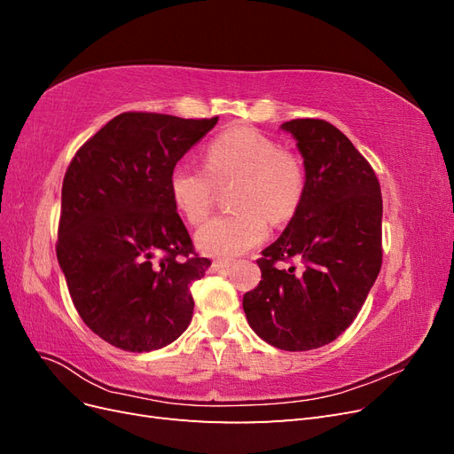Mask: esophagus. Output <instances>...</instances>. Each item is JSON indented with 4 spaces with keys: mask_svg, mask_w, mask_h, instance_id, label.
<instances>
[{
    "mask_svg": "<svg viewBox=\"0 0 454 454\" xmlns=\"http://www.w3.org/2000/svg\"><path fill=\"white\" fill-rule=\"evenodd\" d=\"M229 265H231L229 261H223V259H215V261H212V265H210V272L223 270V269H227Z\"/></svg>",
    "mask_w": 454,
    "mask_h": 454,
    "instance_id": "esophagus-1",
    "label": "esophagus"
}]
</instances>
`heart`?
<instances>
[{"label":"heart","mask_w":454,"mask_h":454,"mask_svg":"<svg viewBox=\"0 0 454 454\" xmlns=\"http://www.w3.org/2000/svg\"><path fill=\"white\" fill-rule=\"evenodd\" d=\"M206 168L177 162L168 177L170 197L189 223H200L215 200V185L237 182L231 202L237 212L212 217L195 235L199 250L235 257L265 239L269 222L287 223L307 193V168L292 151L259 130H225L206 145Z\"/></svg>","instance_id":"b5f03b06"}]
</instances>
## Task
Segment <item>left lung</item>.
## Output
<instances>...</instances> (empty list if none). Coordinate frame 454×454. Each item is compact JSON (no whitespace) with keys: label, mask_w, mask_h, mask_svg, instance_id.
Instances as JSON below:
<instances>
[{"label":"left lung","mask_w":454,"mask_h":454,"mask_svg":"<svg viewBox=\"0 0 454 454\" xmlns=\"http://www.w3.org/2000/svg\"><path fill=\"white\" fill-rule=\"evenodd\" d=\"M297 140L307 193L278 240L261 252V282L242 299L254 332L280 350L335 340L358 316L382 265V197L352 142L322 119L282 125ZM297 256L301 269L282 270Z\"/></svg>","instance_id":"obj_1"}]
</instances>
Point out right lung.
<instances>
[{
  "instance_id": "right-lung-1",
  "label": "right lung",
  "mask_w": 454,
  "mask_h": 454,
  "mask_svg": "<svg viewBox=\"0 0 454 454\" xmlns=\"http://www.w3.org/2000/svg\"><path fill=\"white\" fill-rule=\"evenodd\" d=\"M215 122L121 114L66 170L59 263L81 320L121 350L167 347L193 318L189 287L212 261L195 254L168 177Z\"/></svg>"
}]
</instances>
